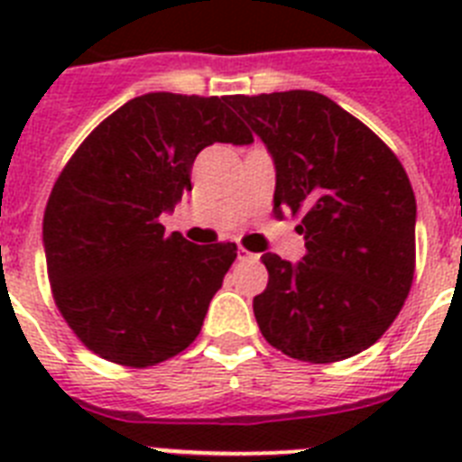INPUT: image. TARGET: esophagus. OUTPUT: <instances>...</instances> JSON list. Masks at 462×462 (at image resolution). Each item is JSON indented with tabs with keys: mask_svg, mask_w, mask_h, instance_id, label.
Listing matches in <instances>:
<instances>
[{
	"mask_svg": "<svg viewBox=\"0 0 462 462\" xmlns=\"http://www.w3.org/2000/svg\"><path fill=\"white\" fill-rule=\"evenodd\" d=\"M256 259H259V254L245 250V247H238V261H256Z\"/></svg>",
	"mask_w": 462,
	"mask_h": 462,
	"instance_id": "esophagus-1",
	"label": "esophagus"
}]
</instances>
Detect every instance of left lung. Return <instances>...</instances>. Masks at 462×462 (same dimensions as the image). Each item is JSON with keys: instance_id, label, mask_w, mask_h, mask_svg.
Segmentation results:
<instances>
[{"instance_id": "obj_1", "label": "left lung", "mask_w": 462, "mask_h": 462, "mask_svg": "<svg viewBox=\"0 0 462 462\" xmlns=\"http://www.w3.org/2000/svg\"><path fill=\"white\" fill-rule=\"evenodd\" d=\"M228 106L275 159L273 215L305 238L298 266L266 252L254 317L268 345L308 363L361 354L386 333L416 268V201L393 150L310 89L234 94Z\"/></svg>"}]
</instances>
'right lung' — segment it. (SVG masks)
Instances as JSON below:
<instances>
[{
	"mask_svg": "<svg viewBox=\"0 0 462 462\" xmlns=\"http://www.w3.org/2000/svg\"><path fill=\"white\" fill-rule=\"evenodd\" d=\"M252 141L224 97L150 92L80 143L48 199L43 245L57 310L89 352L150 368L196 340L238 247L194 245L159 217L191 191L206 145Z\"/></svg>",
	"mask_w": 462,
	"mask_h": 462,
	"instance_id": "obj_1",
	"label": "right lung"
}]
</instances>
